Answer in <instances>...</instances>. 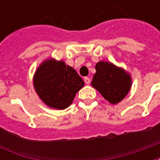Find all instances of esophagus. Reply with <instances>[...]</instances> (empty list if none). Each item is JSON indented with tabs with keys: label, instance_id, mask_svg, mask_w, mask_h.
Instances as JSON below:
<instances>
[{
	"label": "esophagus",
	"instance_id": "esophagus-1",
	"mask_svg": "<svg viewBox=\"0 0 160 160\" xmlns=\"http://www.w3.org/2000/svg\"><path fill=\"white\" fill-rule=\"evenodd\" d=\"M84 81H85V83L87 84V85H89L91 82V80L88 78V77H86L85 79H84Z\"/></svg>",
	"mask_w": 160,
	"mask_h": 160
}]
</instances>
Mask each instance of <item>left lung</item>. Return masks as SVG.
<instances>
[{"label":"left lung","instance_id":"obj_1","mask_svg":"<svg viewBox=\"0 0 160 160\" xmlns=\"http://www.w3.org/2000/svg\"><path fill=\"white\" fill-rule=\"evenodd\" d=\"M95 69L92 86L111 104L122 100L131 87L130 75L122 68L106 62H98Z\"/></svg>","mask_w":160,"mask_h":160}]
</instances>
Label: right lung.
Segmentation results:
<instances>
[{"label":"right lung","mask_w":160,"mask_h":160,"mask_svg":"<svg viewBox=\"0 0 160 160\" xmlns=\"http://www.w3.org/2000/svg\"><path fill=\"white\" fill-rule=\"evenodd\" d=\"M83 80L73 68L54 59L42 62L34 75V88L48 106L64 110L84 87Z\"/></svg>","instance_id":"1"}]
</instances>
